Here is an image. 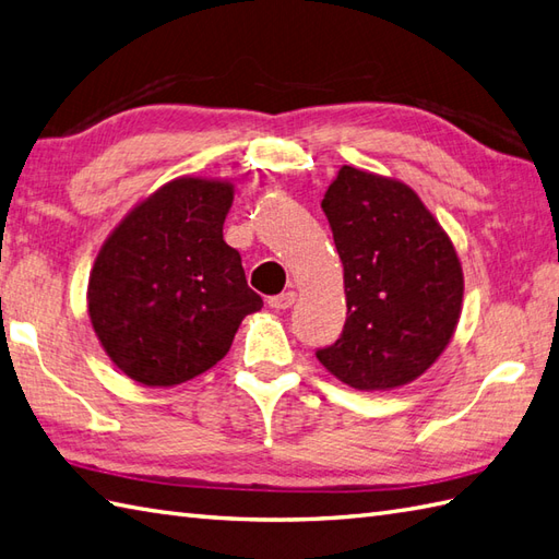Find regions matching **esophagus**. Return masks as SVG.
Returning <instances> with one entry per match:
<instances>
[{"instance_id": "obj_1", "label": "esophagus", "mask_w": 559, "mask_h": 559, "mask_svg": "<svg viewBox=\"0 0 559 559\" xmlns=\"http://www.w3.org/2000/svg\"><path fill=\"white\" fill-rule=\"evenodd\" d=\"M294 301H296V292H284L277 296H270L267 306L275 308V311H287V308L294 306Z\"/></svg>"}]
</instances>
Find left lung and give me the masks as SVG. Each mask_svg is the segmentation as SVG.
Wrapping results in <instances>:
<instances>
[{
	"instance_id": "8db88e82",
	"label": "left lung",
	"mask_w": 559,
	"mask_h": 559,
	"mask_svg": "<svg viewBox=\"0 0 559 559\" xmlns=\"http://www.w3.org/2000/svg\"><path fill=\"white\" fill-rule=\"evenodd\" d=\"M344 265L346 322L318 361L354 390L424 376L462 316L464 272L440 222L406 183L344 165L322 198Z\"/></svg>"
}]
</instances>
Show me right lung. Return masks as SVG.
Masks as SVG:
<instances>
[{
  "label": "right lung",
  "mask_w": 559,
  "mask_h": 559,
  "mask_svg": "<svg viewBox=\"0 0 559 559\" xmlns=\"http://www.w3.org/2000/svg\"><path fill=\"white\" fill-rule=\"evenodd\" d=\"M234 186L181 177L147 195L109 234L88 282L103 349L131 380L171 388L225 358L263 299L222 239Z\"/></svg>",
  "instance_id": "obj_1"
}]
</instances>
